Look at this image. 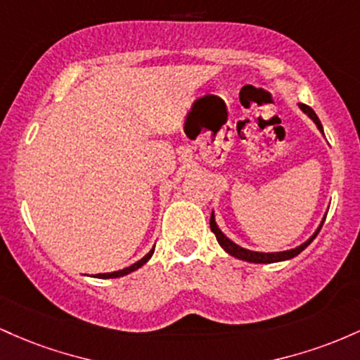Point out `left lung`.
Here are the masks:
<instances>
[{
    "instance_id": "left-lung-1",
    "label": "left lung",
    "mask_w": 360,
    "mask_h": 360,
    "mask_svg": "<svg viewBox=\"0 0 360 360\" xmlns=\"http://www.w3.org/2000/svg\"><path fill=\"white\" fill-rule=\"evenodd\" d=\"M300 108H301L302 112H304L306 115L309 117L311 120H313L314 124H316L318 131H320L321 134H323V126H321L320 119H318V115L314 114L313 108L308 107V105H304V103H300ZM323 136H325V134H323ZM325 217H326V214H325V216H323L321 223H320V226H318V228H316V231L311 234V236L308 238V240L304 241V243L300 245V246H296V248L285 250V252H272V253L253 252V250L243 248V246L236 245L233 240H229V238L226 236V234H224L223 231H221L219 226H217V223H216V216H214V211H212V214H211V229H212V233L216 234L217 243L221 245V248H223L226 253H229V255H231V257H236V258H240V260L250 262V264H276V262L290 260V258H294V257L300 255L302 250H304L306 246H308V245L311 243V241H313L314 238H316V234L320 233L321 226H323V223H325Z\"/></svg>"
}]
</instances>
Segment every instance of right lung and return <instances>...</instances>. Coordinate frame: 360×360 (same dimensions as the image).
I'll use <instances>...</instances> for the list:
<instances>
[{
	"mask_svg": "<svg viewBox=\"0 0 360 360\" xmlns=\"http://www.w3.org/2000/svg\"><path fill=\"white\" fill-rule=\"evenodd\" d=\"M153 253H155V246H153L151 250H149V252L146 253V255H144L143 258H141V260H137L136 264H132L131 267H126V269H122V270H117V272H107V274H96L95 277H98V278H115V277H124V276H127V274H131V272H134V270H137L139 267H143L144 264H146V262L149 260V258L153 257Z\"/></svg>",
	"mask_w": 360,
	"mask_h": 360,
	"instance_id": "add662e5",
	"label": "right lung"
}]
</instances>
